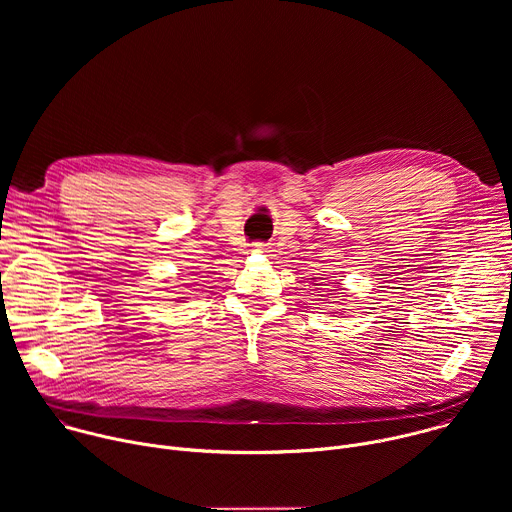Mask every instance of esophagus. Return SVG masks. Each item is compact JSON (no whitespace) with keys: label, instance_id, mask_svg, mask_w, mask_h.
I'll use <instances>...</instances> for the list:
<instances>
[{"label":"esophagus","instance_id":"1","mask_svg":"<svg viewBox=\"0 0 512 512\" xmlns=\"http://www.w3.org/2000/svg\"><path fill=\"white\" fill-rule=\"evenodd\" d=\"M253 249H255V251H263V249H265V245H263V243H255V245H253Z\"/></svg>","mask_w":512,"mask_h":512}]
</instances>
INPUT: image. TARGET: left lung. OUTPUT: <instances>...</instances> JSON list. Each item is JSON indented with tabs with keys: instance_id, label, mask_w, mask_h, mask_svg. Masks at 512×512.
<instances>
[{
	"instance_id": "obj_1",
	"label": "left lung",
	"mask_w": 512,
	"mask_h": 512,
	"mask_svg": "<svg viewBox=\"0 0 512 512\" xmlns=\"http://www.w3.org/2000/svg\"><path fill=\"white\" fill-rule=\"evenodd\" d=\"M316 285H318V283H316ZM328 296H332V294H328Z\"/></svg>"
}]
</instances>
